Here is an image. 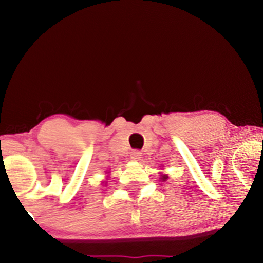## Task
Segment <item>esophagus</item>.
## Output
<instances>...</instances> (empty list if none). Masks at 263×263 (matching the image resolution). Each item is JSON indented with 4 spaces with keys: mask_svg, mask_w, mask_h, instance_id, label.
<instances>
[{
    "mask_svg": "<svg viewBox=\"0 0 263 263\" xmlns=\"http://www.w3.org/2000/svg\"><path fill=\"white\" fill-rule=\"evenodd\" d=\"M141 156H142V153L140 152V151H133V152L130 153V159L134 161H139L140 159H141Z\"/></svg>",
    "mask_w": 263,
    "mask_h": 263,
    "instance_id": "obj_1",
    "label": "esophagus"
}]
</instances>
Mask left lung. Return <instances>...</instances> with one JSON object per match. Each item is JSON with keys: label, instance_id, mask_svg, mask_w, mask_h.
Here are the masks:
<instances>
[{"label": "left lung", "instance_id": "1", "mask_svg": "<svg viewBox=\"0 0 263 263\" xmlns=\"http://www.w3.org/2000/svg\"><path fill=\"white\" fill-rule=\"evenodd\" d=\"M167 175H161V181H165V179H167Z\"/></svg>", "mask_w": 263, "mask_h": 263}]
</instances>
